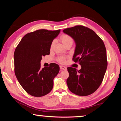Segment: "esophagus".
Here are the masks:
<instances>
[{"mask_svg": "<svg viewBox=\"0 0 121 121\" xmlns=\"http://www.w3.org/2000/svg\"><path fill=\"white\" fill-rule=\"evenodd\" d=\"M60 69H61V70H66L67 67L65 66H63V65H60Z\"/></svg>", "mask_w": 121, "mask_h": 121, "instance_id": "obj_1", "label": "esophagus"}]
</instances>
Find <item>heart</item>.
<instances>
[{
  "mask_svg": "<svg viewBox=\"0 0 121 121\" xmlns=\"http://www.w3.org/2000/svg\"><path fill=\"white\" fill-rule=\"evenodd\" d=\"M60 40L61 42H62V43L64 44L65 46L67 44H68L69 43H73V39L72 37L67 34H62V35L60 36ZM54 45V41H53L51 44V46H50L51 49H52L53 48ZM57 60H58V62H59L60 63H64L65 61V58L63 56H59L58 58H57Z\"/></svg>",
  "mask_w": 121,
  "mask_h": 121,
  "instance_id": "b5f03b06",
  "label": "heart"
}]
</instances>
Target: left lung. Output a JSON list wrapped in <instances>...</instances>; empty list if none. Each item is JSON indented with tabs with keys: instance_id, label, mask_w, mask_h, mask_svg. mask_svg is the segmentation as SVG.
I'll return each instance as SVG.
<instances>
[{
	"instance_id": "left-lung-1",
	"label": "left lung",
	"mask_w": 121,
	"mask_h": 121,
	"mask_svg": "<svg viewBox=\"0 0 121 121\" xmlns=\"http://www.w3.org/2000/svg\"><path fill=\"white\" fill-rule=\"evenodd\" d=\"M63 31L74 39L76 46L73 60L82 67L79 70L67 68L68 89L77 95H91L101 85L107 69V54L103 40L93 30L83 26L65 29Z\"/></svg>"
}]
</instances>
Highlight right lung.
<instances>
[{"mask_svg":"<svg viewBox=\"0 0 121 121\" xmlns=\"http://www.w3.org/2000/svg\"><path fill=\"white\" fill-rule=\"evenodd\" d=\"M60 30L40 29L24 35L14 52V72L23 89L30 95L40 97L50 93L53 79L60 70L52 63L40 68L42 56L50 54V46Z\"/></svg>","mask_w":121,"mask_h":121,"instance_id":"1","label":"right lung"}]
</instances>
